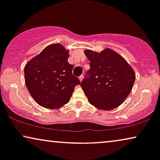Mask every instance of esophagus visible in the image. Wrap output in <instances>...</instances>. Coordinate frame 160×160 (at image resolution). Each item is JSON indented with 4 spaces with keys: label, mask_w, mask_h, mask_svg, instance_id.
<instances>
[{
    "label": "esophagus",
    "mask_w": 160,
    "mask_h": 160,
    "mask_svg": "<svg viewBox=\"0 0 160 160\" xmlns=\"http://www.w3.org/2000/svg\"><path fill=\"white\" fill-rule=\"evenodd\" d=\"M83 77H84V76H83V75L80 76L79 77H78V78H79V80H80V82H82V79H83Z\"/></svg>",
    "instance_id": "1"
}]
</instances>
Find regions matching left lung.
<instances>
[{"instance_id":"8db88e82","label":"left lung","mask_w":160,"mask_h":160,"mask_svg":"<svg viewBox=\"0 0 160 160\" xmlns=\"http://www.w3.org/2000/svg\"><path fill=\"white\" fill-rule=\"evenodd\" d=\"M90 61L81 87L89 103L109 111L124 101L132 90L135 75L133 69L119 54L110 49L97 52L86 50Z\"/></svg>"}]
</instances>
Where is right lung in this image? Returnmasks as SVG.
<instances>
[{
  "instance_id": "1",
  "label": "right lung",
  "mask_w": 160,
  "mask_h": 160,
  "mask_svg": "<svg viewBox=\"0 0 160 160\" xmlns=\"http://www.w3.org/2000/svg\"><path fill=\"white\" fill-rule=\"evenodd\" d=\"M69 51L59 43L46 47L25 67V80L30 95L47 108H58L69 102L80 81L73 75Z\"/></svg>"
}]
</instances>
